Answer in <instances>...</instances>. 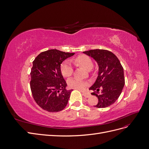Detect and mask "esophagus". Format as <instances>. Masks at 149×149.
<instances>
[{
  "instance_id": "1",
  "label": "esophagus",
  "mask_w": 149,
  "mask_h": 149,
  "mask_svg": "<svg viewBox=\"0 0 149 149\" xmlns=\"http://www.w3.org/2000/svg\"><path fill=\"white\" fill-rule=\"evenodd\" d=\"M90 94L89 93H87V92H83V96H85V97H89L90 96Z\"/></svg>"
}]
</instances>
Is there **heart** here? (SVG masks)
Instances as JSON below:
<instances>
[{
    "label": "heart",
    "instance_id": "b5f03b06",
    "mask_svg": "<svg viewBox=\"0 0 149 149\" xmlns=\"http://www.w3.org/2000/svg\"><path fill=\"white\" fill-rule=\"evenodd\" d=\"M74 61L76 64L80 65L87 70L91 69L93 65L91 59L85 54L79 55L74 59ZM61 70L64 77H69L73 74L74 68L69 61H65L61 65ZM68 85L71 88L82 90L88 85V83L86 81L77 79H70L68 80Z\"/></svg>",
    "mask_w": 149,
    "mask_h": 149
}]
</instances>
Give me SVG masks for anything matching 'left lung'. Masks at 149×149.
<instances>
[{
  "instance_id": "8db88e82",
  "label": "left lung",
  "mask_w": 149,
  "mask_h": 149,
  "mask_svg": "<svg viewBox=\"0 0 149 149\" xmlns=\"http://www.w3.org/2000/svg\"><path fill=\"white\" fill-rule=\"evenodd\" d=\"M84 53L94 59L99 66L96 80L89 89L94 91L91 95L98 99L94 106L105 108L111 106L119 97L125 85L122 64L113 53L106 49H91Z\"/></svg>"
}]
</instances>
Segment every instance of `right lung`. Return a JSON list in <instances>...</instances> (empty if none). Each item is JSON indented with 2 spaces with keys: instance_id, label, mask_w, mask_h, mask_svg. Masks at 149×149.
Segmentation results:
<instances>
[{
  "instance_id": "obj_1",
  "label": "right lung",
  "mask_w": 149,
  "mask_h": 149,
  "mask_svg": "<svg viewBox=\"0 0 149 149\" xmlns=\"http://www.w3.org/2000/svg\"><path fill=\"white\" fill-rule=\"evenodd\" d=\"M74 54L49 49L40 53L33 61L30 81L32 95L45 111L59 112L68 104L72 90H65L67 84L61 71V64Z\"/></svg>"
}]
</instances>
